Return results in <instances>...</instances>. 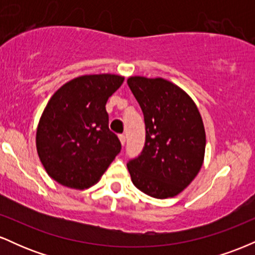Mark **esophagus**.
I'll list each match as a JSON object with an SVG mask.
<instances>
[{
	"label": "esophagus",
	"mask_w": 255,
	"mask_h": 255,
	"mask_svg": "<svg viewBox=\"0 0 255 255\" xmlns=\"http://www.w3.org/2000/svg\"><path fill=\"white\" fill-rule=\"evenodd\" d=\"M119 139H120V141H121L122 146H125V142H126V136L124 135V134H120V135H119Z\"/></svg>",
	"instance_id": "obj_1"
}]
</instances>
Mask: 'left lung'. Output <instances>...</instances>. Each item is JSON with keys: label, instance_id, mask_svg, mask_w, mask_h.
<instances>
[{"label": "left lung", "instance_id": "8db88e82", "mask_svg": "<svg viewBox=\"0 0 255 255\" xmlns=\"http://www.w3.org/2000/svg\"><path fill=\"white\" fill-rule=\"evenodd\" d=\"M127 84L146 129L141 153L127 163L131 182L150 197H175L203 165L206 135L200 113L182 89L165 79L130 77Z\"/></svg>", "mask_w": 255, "mask_h": 255}]
</instances>
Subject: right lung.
I'll return each instance as SVG.
<instances>
[{
	"label": "right lung",
	"instance_id": "obj_1",
	"mask_svg": "<svg viewBox=\"0 0 255 255\" xmlns=\"http://www.w3.org/2000/svg\"><path fill=\"white\" fill-rule=\"evenodd\" d=\"M124 80L115 74L83 75L61 86L48 102L36 145L40 162L56 182L89 188L120 153L121 142L109 129L105 104Z\"/></svg>",
	"mask_w": 255,
	"mask_h": 255
}]
</instances>
